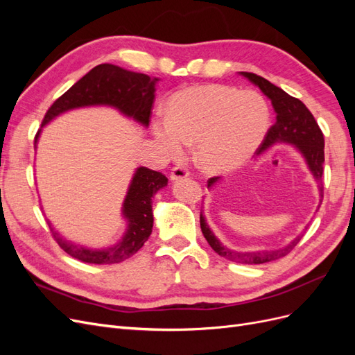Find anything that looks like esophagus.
<instances>
[{
    "label": "esophagus",
    "instance_id": "1",
    "mask_svg": "<svg viewBox=\"0 0 355 355\" xmlns=\"http://www.w3.org/2000/svg\"><path fill=\"white\" fill-rule=\"evenodd\" d=\"M188 176H189L188 171L185 168H182V167H175L173 170H171V173H170V179L173 180V182L180 180V179H187Z\"/></svg>",
    "mask_w": 355,
    "mask_h": 355
}]
</instances>
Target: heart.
<instances>
[{
	"label": "heart",
	"instance_id": "heart-1",
	"mask_svg": "<svg viewBox=\"0 0 355 355\" xmlns=\"http://www.w3.org/2000/svg\"><path fill=\"white\" fill-rule=\"evenodd\" d=\"M268 125L270 108L259 93L204 84L171 94L167 116L153 121V133L170 157H182L194 142L198 167L209 175H225L253 157Z\"/></svg>",
	"mask_w": 355,
	"mask_h": 355
}]
</instances>
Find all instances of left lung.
Wrapping results in <instances>:
<instances>
[{
    "instance_id": "left-lung-1",
    "label": "left lung",
    "mask_w": 355,
    "mask_h": 355,
    "mask_svg": "<svg viewBox=\"0 0 355 355\" xmlns=\"http://www.w3.org/2000/svg\"><path fill=\"white\" fill-rule=\"evenodd\" d=\"M241 77L249 80L256 87H259L261 92L271 101V105L275 112V123L268 130L263 144L259 148V154L268 151L278 144L292 145L296 151L304 158L308 170L318 184V194L320 198H323V185H321V178H323V164H324V137L321 133L320 127L315 121L313 114L309 112L306 106L296 98L287 94L283 89L277 87L272 83L259 77V75L252 72H240ZM220 179L211 178L209 179V188L216 185ZM321 202V200H320ZM320 207V206H318ZM318 210V209H317ZM200 225L204 239L207 240L211 249L219 256L225 257L231 262L237 263H266L271 261H277L280 257L288 254L295 249V245L304 237V234H299L292 241L287 243L283 247L272 250H254V252H237L228 249L223 245L220 240L213 234L207 225L206 218H204L202 210L200 213ZM308 227H305L306 230Z\"/></svg>"
}]
</instances>
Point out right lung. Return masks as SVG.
Masks as SVG:
<instances>
[{
  "label": "right lung",
  "instance_id": "add662e5",
  "mask_svg": "<svg viewBox=\"0 0 355 355\" xmlns=\"http://www.w3.org/2000/svg\"><path fill=\"white\" fill-rule=\"evenodd\" d=\"M158 81V78H151L146 73L127 71L111 63L94 67L50 106L35 136V149L42 127L62 114L87 108V106H110L124 116L148 127ZM167 182L168 179L159 171L142 166L136 168L121 207L127 228L121 240L112 245L93 249V247L75 244L63 239L51 227L50 220L47 222L58 244L75 259L96 265L123 262L141 249L151 235L154 225L153 198L159 189L167 187Z\"/></svg>",
  "mask_w": 355,
  "mask_h": 355
}]
</instances>
